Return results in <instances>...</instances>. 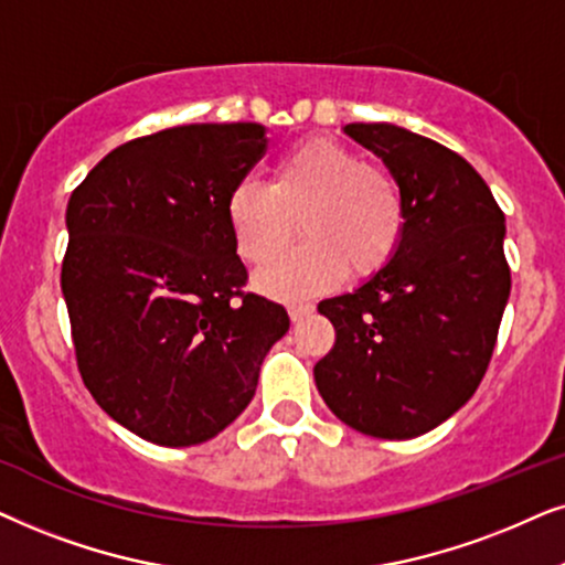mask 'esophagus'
<instances>
[{
	"instance_id": "obj_1",
	"label": "esophagus",
	"mask_w": 565,
	"mask_h": 565,
	"mask_svg": "<svg viewBox=\"0 0 565 565\" xmlns=\"http://www.w3.org/2000/svg\"><path fill=\"white\" fill-rule=\"evenodd\" d=\"M312 312H315V305L312 302H291L289 305V318L295 320V322L310 318Z\"/></svg>"
}]
</instances>
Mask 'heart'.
Masks as SVG:
<instances>
[{
  "mask_svg": "<svg viewBox=\"0 0 565 565\" xmlns=\"http://www.w3.org/2000/svg\"><path fill=\"white\" fill-rule=\"evenodd\" d=\"M300 220L306 239L281 259ZM239 255L268 263L255 284L266 295L299 297L338 276H370L393 258L405 227L401 185L333 139L299 141L274 162L268 185L239 183L227 199Z\"/></svg>",
  "mask_w": 565,
  "mask_h": 565,
  "instance_id": "obj_1",
  "label": "heart"
}]
</instances>
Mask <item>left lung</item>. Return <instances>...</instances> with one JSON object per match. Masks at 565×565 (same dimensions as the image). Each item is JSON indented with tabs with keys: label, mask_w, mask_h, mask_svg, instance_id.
I'll return each mask as SVG.
<instances>
[{
	"label": "left lung",
	"mask_w": 565,
	"mask_h": 565,
	"mask_svg": "<svg viewBox=\"0 0 565 565\" xmlns=\"http://www.w3.org/2000/svg\"><path fill=\"white\" fill-rule=\"evenodd\" d=\"M401 185L393 258L351 295L322 299L335 343L315 364L322 401L377 439L431 431L476 393L491 361L511 274L503 212L452 149L393 124H349Z\"/></svg>",
	"instance_id": "left-lung-1"
}]
</instances>
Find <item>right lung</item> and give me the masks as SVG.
<instances>
[{
	"mask_svg": "<svg viewBox=\"0 0 565 565\" xmlns=\"http://www.w3.org/2000/svg\"><path fill=\"white\" fill-rule=\"evenodd\" d=\"M260 124H191L126 141L74 188L62 291L82 382L160 447L224 431L253 401L289 315L243 291L227 199L266 154Z\"/></svg>",
	"mask_w": 565,
	"mask_h": 565,
	"instance_id": "add662e5",
	"label": "right lung"
}]
</instances>
